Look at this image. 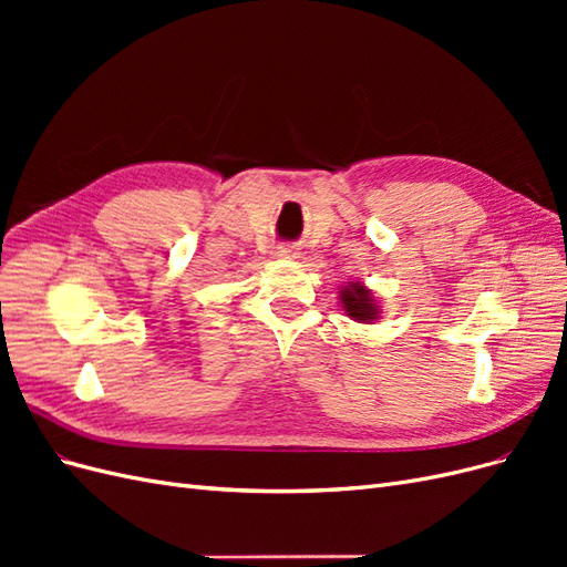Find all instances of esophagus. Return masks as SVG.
Instances as JSON below:
<instances>
[{
    "mask_svg": "<svg viewBox=\"0 0 567 567\" xmlns=\"http://www.w3.org/2000/svg\"><path fill=\"white\" fill-rule=\"evenodd\" d=\"M277 257H284V260H296V257L300 255L296 246H279L277 252H274Z\"/></svg>",
    "mask_w": 567,
    "mask_h": 567,
    "instance_id": "34e87169",
    "label": "esophagus"
}]
</instances>
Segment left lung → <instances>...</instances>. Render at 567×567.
Segmentation results:
<instances>
[{
    "instance_id": "obj_1",
    "label": "left lung",
    "mask_w": 567,
    "mask_h": 567,
    "mask_svg": "<svg viewBox=\"0 0 567 567\" xmlns=\"http://www.w3.org/2000/svg\"><path fill=\"white\" fill-rule=\"evenodd\" d=\"M340 305L346 315L359 323H373V319H379V302L373 300V293L359 281H350L348 286H342L340 290Z\"/></svg>"
}]
</instances>
